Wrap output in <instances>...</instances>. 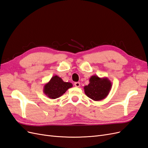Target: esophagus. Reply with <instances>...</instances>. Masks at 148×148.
Wrapping results in <instances>:
<instances>
[{
    "mask_svg": "<svg viewBox=\"0 0 148 148\" xmlns=\"http://www.w3.org/2000/svg\"><path fill=\"white\" fill-rule=\"evenodd\" d=\"M75 86L76 87H79L80 86V83L79 82H75Z\"/></svg>",
    "mask_w": 148,
    "mask_h": 148,
    "instance_id": "obj_1",
    "label": "esophagus"
}]
</instances>
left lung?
<instances>
[{"label": "left lung", "mask_w": 148, "mask_h": 148, "mask_svg": "<svg viewBox=\"0 0 148 148\" xmlns=\"http://www.w3.org/2000/svg\"><path fill=\"white\" fill-rule=\"evenodd\" d=\"M89 83L84 87L86 95L95 101L105 99L109 94L112 88V83L106 78H100L93 75L89 79Z\"/></svg>", "instance_id": "1"}]
</instances>
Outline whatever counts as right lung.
Instances as JSON below:
<instances>
[{
	"label": "right lung",
	"instance_id": "add662e5",
	"mask_svg": "<svg viewBox=\"0 0 148 148\" xmlns=\"http://www.w3.org/2000/svg\"><path fill=\"white\" fill-rule=\"evenodd\" d=\"M72 86L73 84L71 83L65 82L60 77L55 75L44 84L43 92L49 98L55 99L63 95L68 89Z\"/></svg>",
	"mask_w": 148,
	"mask_h": 148
}]
</instances>
